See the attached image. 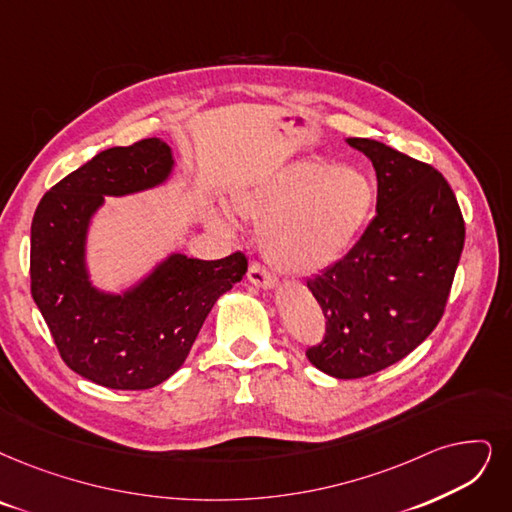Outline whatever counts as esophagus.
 <instances>
[{
    "instance_id": "esophagus-1",
    "label": "esophagus",
    "mask_w": 512,
    "mask_h": 512,
    "mask_svg": "<svg viewBox=\"0 0 512 512\" xmlns=\"http://www.w3.org/2000/svg\"><path fill=\"white\" fill-rule=\"evenodd\" d=\"M248 281L258 285V288H264V290H271V288H275V285H277V279L271 273H267V269H264L260 262H252L250 264Z\"/></svg>"
}]
</instances>
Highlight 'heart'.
Listing matches in <instances>:
<instances>
[{
  "instance_id": "1",
  "label": "heart",
  "mask_w": 512,
  "mask_h": 512,
  "mask_svg": "<svg viewBox=\"0 0 512 512\" xmlns=\"http://www.w3.org/2000/svg\"><path fill=\"white\" fill-rule=\"evenodd\" d=\"M235 216L260 227V245L275 269L313 275L332 267L355 243L374 206L372 180L355 168L298 161L229 199ZM210 224L231 233V222Z\"/></svg>"
}]
</instances>
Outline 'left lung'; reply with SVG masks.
<instances>
[{"label":"left lung","mask_w":512,"mask_h":512,"mask_svg":"<svg viewBox=\"0 0 512 512\" xmlns=\"http://www.w3.org/2000/svg\"><path fill=\"white\" fill-rule=\"evenodd\" d=\"M346 142L376 170V216L349 254L306 279L325 315V336L306 357L340 380L376 374L431 336L464 248V218L441 172L372 138Z\"/></svg>","instance_id":"8db88e82"}]
</instances>
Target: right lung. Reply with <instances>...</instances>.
I'll list each match as a JSON object with an SVG mask.
<instances>
[{
	"mask_svg": "<svg viewBox=\"0 0 512 512\" xmlns=\"http://www.w3.org/2000/svg\"><path fill=\"white\" fill-rule=\"evenodd\" d=\"M172 168V149L161 138L107 149L54 185L33 216L37 309L71 370L115 391H142L168 380L185 363L216 300L248 271L241 252L220 260L170 254L124 294L94 288L86 239L105 195L153 189Z\"/></svg>",
	"mask_w": 512,
	"mask_h": 512,
	"instance_id": "right-lung-1",
	"label": "right lung"
}]
</instances>
